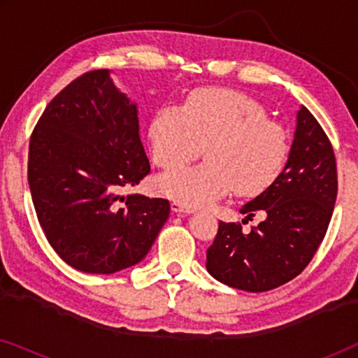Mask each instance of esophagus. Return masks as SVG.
I'll return each instance as SVG.
<instances>
[{
    "mask_svg": "<svg viewBox=\"0 0 358 358\" xmlns=\"http://www.w3.org/2000/svg\"><path fill=\"white\" fill-rule=\"evenodd\" d=\"M171 208H173V212H176V213H192L194 212V207H190V205L184 203V202H179V200H173Z\"/></svg>",
    "mask_w": 358,
    "mask_h": 358,
    "instance_id": "34e87169",
    "label": "esophagus"
}]
</instances>
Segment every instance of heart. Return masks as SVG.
<instances>
[{
	"mask_svg": "<svg viewBox=\"0 0 358 358\" xmlns=\"http://www.w3.org/2000/svg\"><path fill=\"white\" fill-rule=\"evenodd\" d=\"M155 163L176 169L205 146V163L163 174L156 187L187 205L213 202L229 189L254 195L267 189L285 164L288 135L264 107L233 91L200 90L180 109L164 107L150 125Z\"/></svg>",
	"mask_w": 358,
	"mask_h": 358,
	"instance_id": "1",
	"label": "heart"
}]
</instances>
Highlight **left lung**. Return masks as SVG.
<instances>
[{"instance_id":"left-lung-1","label":"left lung","mask_w":358,"mask_h":358,"mask_svg":"<svg viewBox=\"0 0 358 358\" xmlns=\"http://www.w3.org/2000/svg\"><path fill=\"white\" fill-rule=\"evenodd\" d=\"M337 197L334 150L305 106L285 168L277 179L239 210L262 222L243 233L239 223L220 222L207 249V271L224 285L267 292L300 275L320 248Z\"/></svg>"}]
</instances>
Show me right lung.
Instances as JSON below:
<instances>
[{"mask_svg":"<svg viewBox=\"0 0 358 358\" xmlns=\"http://www.w3.org/2000/svg\"><path fill=\"white\" fill-rule=\"evenodd\" d=\"M146 174L136 104L109 70L71 81L32 131L27 180L38 223L58 256L80 272L114 273L148 254L169 200L122 195Z\"/></svg>","mask_w":358,"mask_h":358,"instance_id":"obj_1","label":"right lung"}]
</instances>
